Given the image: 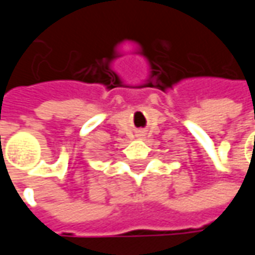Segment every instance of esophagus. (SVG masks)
Instances as JSON below:
<instances>
[{"mask_svg":"<svg viewBox=\"0 0 255 255\" xmlns=\"http://www.w3.org/2000/svg\"><path fill=\"white\" fill-rule=\"evenodd\" d=\"M144 136V132L143 131H139V132H136V138H139V139H142Z\"/></svg>","mask_w":255,"mask_h":255,"instance_id":"obj_1","label":"esophagus"}]
</instances>
